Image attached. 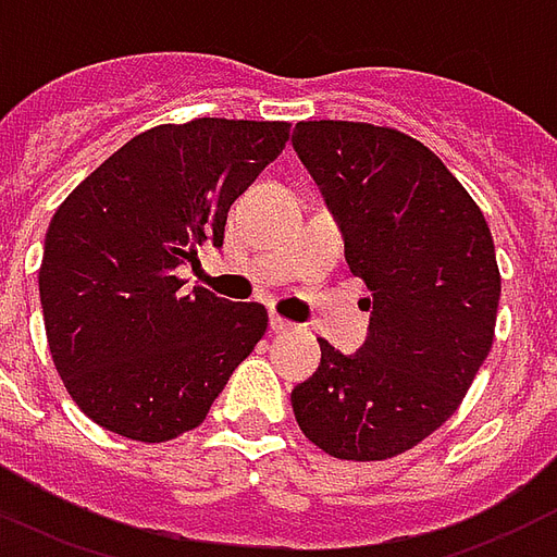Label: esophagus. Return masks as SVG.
I'll list each match as a JSON object with an SVG mask.
<instances>
[{
	"label": "esophagus",
	"instance_id": "34e87169",
	"mask_svg": "<svg viewBox=\"0 0 557 557\" xmlns=\"http://www.w3.org/2000/svg\"><path fill=\"white\" fill-rule=\"evenodd\" d=\"M271 331H274V333H289L292 321L280 319V315H274V312H271Z\"/></svg>",
	"mask_w": 557,
	"mask_h": 557
}]
</instances>
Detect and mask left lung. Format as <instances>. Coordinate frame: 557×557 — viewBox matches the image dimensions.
<instances>
[{
  "label": "left lung",
  "mask_w": 557,
  "mask_h": 557,
  "mask_svg": "<svg viewBox=\"0 0 557 557\" xmlns=\"http://www.w3.org/2000/svg\"><path fill=\"white\" fill-rule=\"evenodd\" d=\"M292 144L369 292V339L292 389L304 436L339 460H386L455 413L496 336L502 277L478 203L425 144L389 126L300 121Z\"/></svg>",
  "instance_id": "8db88e82"
}]
</instances>
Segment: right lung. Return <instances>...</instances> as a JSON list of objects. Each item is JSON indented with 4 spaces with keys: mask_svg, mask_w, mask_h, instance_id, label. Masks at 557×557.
<instances>
[{
    "mask_svg": "<svg viewBox=\"0 0 557 557\" xmlns=\"http://www.w3.org/2000/svg\"><path fill=\"white\" fill-rule=\"evenodd\" d=\"M286 121L195 117L135 135L82 180L37 271L55 372L97 425L135 443L195 431L265 336L262 304H230L176 268L224 245L226 212L289 141Z\"/></svg>",
    "mask_w": 557,
    "mask_h": 557,
    "instance_id": "obj_1",
    "label": "right lung"
}]
</instances>
